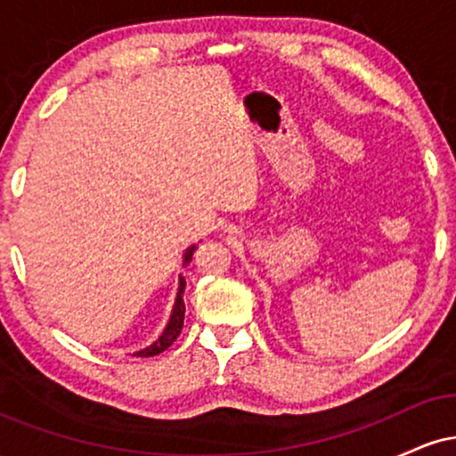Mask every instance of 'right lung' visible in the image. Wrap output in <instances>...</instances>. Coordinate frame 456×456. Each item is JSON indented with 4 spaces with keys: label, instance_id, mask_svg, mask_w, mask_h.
Returning <instances> with one entry per match:
<instances>
[{
    "label": "right lung",
    "instance_id": "right-lung-1",
    "mask_svg": "<svg viewBox=\"0 0 456 456\" xmlns=\"http://www.w3.org/2000/svg\"><path fill=\"white\" fill-rule=\"evenodd\" d=\"M197 246L192 244L191 248L184 253V265L188 261L192 259V253H195ZM184 287H186V281L180 276V287H177V296H175V305H174V311H171V317H169V323H167V328L162 330V334L159 338H156L154 343L150 345V347L141 349L134 355H141V358H150V355H159L160 352H165L167 347H171V343L175 341L177 337H180L182 332V326H184V313H186V306H184Z\"/></svg>",
    "mask_w": 456,
    "mask_h": 456
}]
</instances>
